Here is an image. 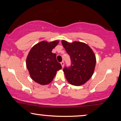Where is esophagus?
<instances>
[{"label":"esophagus","instance_id":"obj_1","mask_svg":"<svg viewBox=\"0 0 121 121\" xmlns=\"http://www.w3.org/2000/svg\"><path fill=\"white\" fill-rule=\"evenodd\" d=\"M60 64H61V65H62V68H63L64 67V62H63V61H62V62L60 63Z\"/></svg>","mask_w":121,"mask_h":121}]
</instances>
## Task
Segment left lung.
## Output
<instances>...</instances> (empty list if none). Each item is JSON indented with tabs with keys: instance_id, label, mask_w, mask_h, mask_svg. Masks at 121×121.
<instances>
[{
	"instance_id": "8db88e82",
	"label": "left lung",
	"mask_w": 121,
	"mask_h": 121,
	"mask_svg": "<svg viewBox=\"0 0 121 121\" xmlns=\"http://www.w3.org/2000/svg\"><path fill=\"white\" fill-rule=\"evenodd\" d=\"M62 45L70 56L71 65L65 67L63 72L72 85H83L92 77L96 65V57L91 48L83 42L72 43L62 40Z\"/></svg>"
}]
</instances>
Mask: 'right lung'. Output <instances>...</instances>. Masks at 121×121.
<instances>
[{"instance_id": "add662e5", "label": "right lung", "mask_w": 121, "mask_h": 121, "mask_svg": "<svg viewBox=\"0 0 121 121\" xmlns=\"http://www.w3.org/2000/svg\"><path fill=\"white\" fill-rule=\"evenodd\" d=\"M59 41L51 42L41 41L33 47L26 58V67L31 79L41 85L52 82L62 65L56 59V54L52 49L58 44Z\"/></svg>"}]
</instances>
